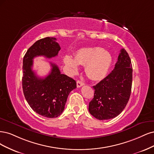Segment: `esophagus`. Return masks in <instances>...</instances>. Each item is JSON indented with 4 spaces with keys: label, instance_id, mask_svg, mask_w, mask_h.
<instances>
[{
    "label": "esophagus",
    "instance_id": "34e87169",
    "mask_svg": "<svg viewBox=\"0 0 154 154\" xmlns=\"http://www.w3.org/2000/svg\"><path fill=\"white\" fill-rule=\"evenodd\" d=\"M84 82H82L81 81H77V88H81V86H84Z\"/></svg>",
    "mask_w": 154,
    "mask_h": 154
}]
</instances>
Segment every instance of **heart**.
Segmentation results:
<instances>
[{
    "label": "heart",
    "mask_w": 154,
    "mask_h": 154,
    "mask_svg": "<svg viewBox=\"0 0 154 154\" xmlns=\"http://www.w3.org/2000/svg\"><path fill=\"white\" fill-rule=\"evenodd\" d=\"M112 61L111 54L101 48L91 47L81 49L75 59L70 55L64 57V62L72 72L78 70L79 64L86 65L88 76L93 80H100L106 75Z\"/></svg>",
    "instance_id": "b5f03b06"
}]
</instances>
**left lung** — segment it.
Here are the masks:
<instances>
[{"label": "left lung", "instance_id": "8db88e82", "mask_svg": "<svg viewBox=\"0 0 154 154\" xmlns=\"http://www.w3.org/2000/svg\"><path fill=\"white\" fill-rule=\"evenodd\" d=\"M132 82V66L128 53L120 51L114 70L97 85L89 104L91 115L100 120L118 116L129 100Z\"/></svg>", "mask_w": 154, "mask_h": 154}]
</instances>
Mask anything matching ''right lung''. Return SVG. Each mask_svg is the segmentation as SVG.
Instances as JSON below:
<instances>
[{
  "mask_svg": "<svg viewBox=\"0 0 154 154\" xmlns=\"http://www.w3.org/2000/svg\"><path fill=\"white\" fill-rule=\"evenodd\" d=\"M56 40L52 37L39 39L28 49L23 59L24 97L34 112L49 118L61 115L69 93L77 88L75 81L61 74L54 63H51V72L45 78L38 77L32 70L35 57L52 58L57 56L61 47Z\"/></svg>",
  "mask_w": 154,
  "mask_h": 154,
  "instance_id": "add662e5",
  "label": "right lung"
}]
</instances>
